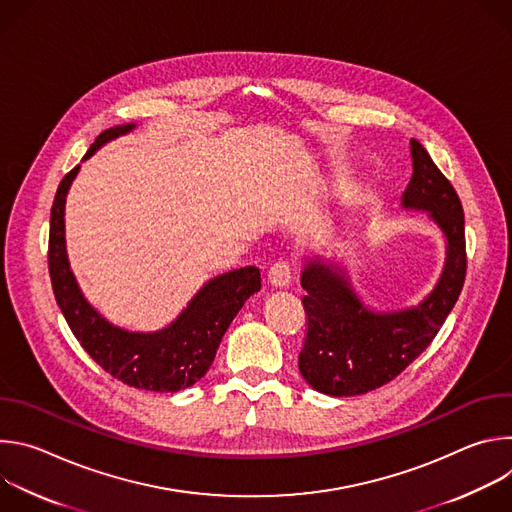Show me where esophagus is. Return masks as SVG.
Here are the masks:
<instances>
[{
	"instance_id": "obj_1",
	"label": "esophagus",
	"mask_w": 512,
	"mask_h": 512,
	"mask_svg": "<svg viewBox=\"0 0 512 512\" xmlns=\"http://www.w3.org/2000/svg\"><path fill=\"white\" fill-rule=\"evenodd\" d=\"M267 281H269L273 287H277V289L287 287L289 281H291V265H289V261H277V263H273L271 269H269V273H267Z\"/></svg>"
}]
</instances>
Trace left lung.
I'll return each mask as SVG.
<instances>
[{"label": "left lung", "instance_id": "8db88e82", "mask_svg": "<svg viewBox=\"0 0 512 512\" xmlns=\"http://www.w3.org/2000/svg\"><path fill=\"white\" fill-rule=\"evenodd\" d=\"M411 160L413 176L401 204L427 210L446 235L442 277L419 306L375 312L360 302L338 265L310 261L302 271L308 328L298 367L306 383L324 395H362L401 375L440 332L464 287L462 202L417 139H411Z\"/></svg>", "mask_w": 512, "mask_h": 512}]
</instances>
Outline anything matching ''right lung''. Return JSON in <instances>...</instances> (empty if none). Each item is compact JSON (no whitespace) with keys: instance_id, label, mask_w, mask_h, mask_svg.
<instances>
[{"instance_id":"right-lung-1","label":"right lung","mask_w":512,"mask_h":512,"mask_svg":"<svg viewBox=\"0 0 512 512\" xmlns=\"http://www.w3.org/2000/svg\"><path fill=\"white\" fill-rule=\"evenodd\" d=\"M133 127V123H127L105 129L83 160L91 158L103 143L129 133ZM79 168H72L62 178L50 210L48 269L64 320L89 356L113 379L156 393H176L192 387L206 375L237 312L249 296L261 289L259 269L241 267L210 279L164 330L129 332L113 326L85 300L66 257L64 204Z\"/></svg>"}]
</instances>
